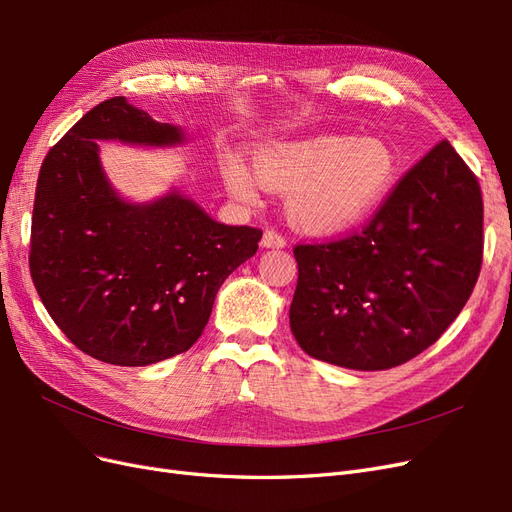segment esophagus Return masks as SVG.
I'll return each instance as SVG.
<instances>
[{"instance_id": "obj_1", "label": "esophagus", "mask_w": 512, "mask_h": 512, "mask_svg": "<svg viewBox=\"0 0 512 512\" xmlns=\"http://www.w3.org/2000/svg\"><path fill=\"white\" fill-rule=\"evenodd\" d=\"M260 243L262 247H267V250H282V247H286V239L282 235H277L275 230H265Z\"/></svg>"}]
</instances>
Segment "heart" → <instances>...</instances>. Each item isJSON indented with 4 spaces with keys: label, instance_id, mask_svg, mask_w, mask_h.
I'll return each instance as SVG.
<instances>
[{
    "label": "heart",
    "instance_id": "1",
    "mask_svg": "<svg viewBox=\"0 0 512 512\" xmlns=\"http://www.w3.org/2000/svg\"><path fill=\"white\" fill-rule=\"evenodd\" d=\"M399 158L376 136L314 134L271 141L252 156V170L230 153L222 160L226 190L245 203L256 200V183L286 192V215L307 235H339L374 215L395 188Z\"/></svg>",
    "mask_w": 512,
    "mask_h": 512
}]
</instances>
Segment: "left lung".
Returning <instances> with one entry per match:
<instances>
[{"instance_id": "obj_1", "label": "left lung", "mask_w": 512, "mask_h": 512, "mask_svg": "<svg viewBox=\"0 0 512 512\" xmlns=\"http://www.w3.org/2000/svg\"><path fill=\"white\" fill-rule=\"evenodd\" d=\"M290 329L318 361L380 371L427 350L468 303L483 262V198L448 141L397 183L361 232L297 245Z\"/></svg>"}]
</instances>
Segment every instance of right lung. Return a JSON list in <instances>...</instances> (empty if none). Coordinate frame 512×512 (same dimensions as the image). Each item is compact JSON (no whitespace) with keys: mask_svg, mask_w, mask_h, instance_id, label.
<instances>
[{"mask_svg":"<svg viewBox=\"0 0 512 512\" xmlns=\"http://www.w3.org/2000/svg\"><path fill=\"white\" fill-rule=\"evenodd\" d=\"M98 141L143 149L188 143L115 96L91 108L44 158L29 271L70 342L94 359L145 367L194 346L226 277L262 232L226 226L179 188L134 203L108 181Z\"/></svg>","mask_w":512,"mask_h":512,"instance_id":"add662e5","label":"right lung"}]
</instances>
